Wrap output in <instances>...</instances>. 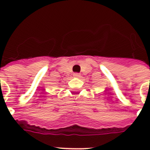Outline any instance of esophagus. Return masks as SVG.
I'll list each match as a JSON object with an SVG mask.
<instances>
[{
    "label": "esophagus",
    "instance_id": "esophagus-1",
    "mask_svg": "<svg viewBox=\"0 0 150 150\" xmlns=\"http://www.w3.org/2000/svg\"><path fill=\"white\" fill-rule=\"evenodd\" d=\"M73 76H74V77H76V78L80 77V74H79V73H74Z\"/></svg>",
    "mask_w": 150,
    "mask_h": 150
}]
</instances>
